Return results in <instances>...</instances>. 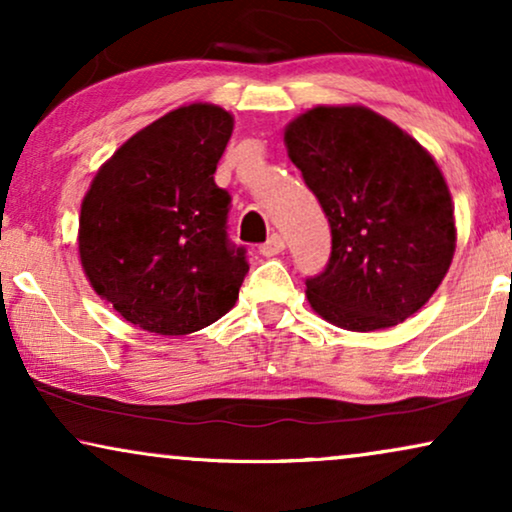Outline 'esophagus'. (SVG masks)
Listing matches in <instances>:
<instances>
[{"mask_svg":"<svg viewBox=\"0 0 512 512\" xmlns=\"http://www.w3.org/2000/svg\"><path fill=\"white\" fill-rule=\"evenodd\" d=\"M284 247H286V244L282 240V235H270L268 240L261 244V254L263 256H277V254H282Z\"/></svg>","mask_w":512,"mask_h":512,"instance_id":"esophagus-1","label":"esophagus"}]
</instances>
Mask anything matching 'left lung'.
<instances>
[{
    "instance_id": "8db88e82",
    "label": "left lung",
    "mask_w": 512,
    "mask_h": 512,
    "mask_svg": "<svg viewBox=\"0 0 512 512\" xmlns=\"http://www.w3.org/2000/svg\"><path fill=\"white\" fill-rule=\"evenodd\" d=\"M284 144L331 223L326 270L305 282L312 310L356 333L412 317L457 247L452 195L431 153L361 104L307 109Z\"/></svg>"
}]
</instances>
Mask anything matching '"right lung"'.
Wrapping results in <instances>:
<instances>
[{
	"mask_svg": "<svg viewBox=\"0 0 512 512\" xmlns=\"http://www.w3.org/2000/svg\"><path fill=\"white\" fill-rule=\"evenodd\" d=\"M233 114L195 102L135 132L81 202L79 256L97 296L156 335L221 319L249 263L226 235L230 195L214 184Z\"/></svg>",
	"mask_w": 512,
	"mask_h": 512,
	"instance_id": "right-lung-1",
	"label": "right lung"
}]
</instances>
